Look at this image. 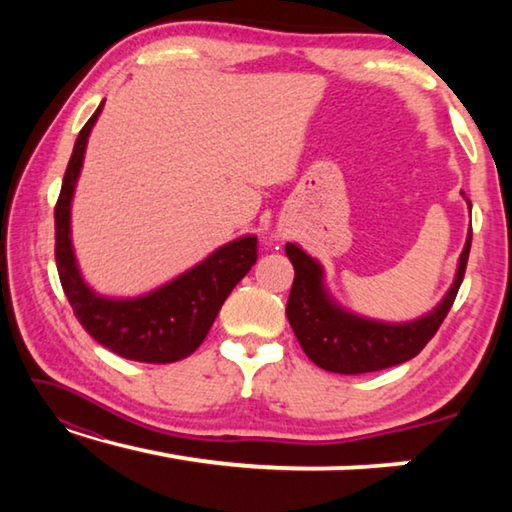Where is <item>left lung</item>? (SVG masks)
Listing matches in <instances>:
<instances>
[{
	"instance_id": "left-lung-1",
	"label": "left lung",
	"mask_w": 512,
	"mask_h": 512,
	"mask_svg": "<svg viewBox=\"0 0 512 512\" xmlns=\"http://www.w3.org/2000/svg\"><path fill=\"white\" fill-rule=\"evenodd\" d=\"M470 244L472 232L467 235L456 280L445 300L429 316L406 325L372 323V320L345 314L327 298L320 264L302 253L298 246L287 244V257L296 271L287 300V318L302 350L316 366L329 372H341V375L375 372L413 359L433 339L454 305L465 275L467 257H470Z\"/></svg>"
}]
</instances>
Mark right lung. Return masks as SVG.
I'll list each match as a JSON object with an SVG mask.
<instances>
[{
    "mask_svg": "<svg viewBox=\"0 0 512 512\" xmlns=\"http://www.w3.org/2000/svg\"><path fill=\"white\" fill-rule=\"evenodd\" d=\"M103 103L76 137L56 201V266L63 291L85 332L119 357L173 363L192 354L210 332L225 298L257 262V237L232 241L162 289L135 300H110L81 280L69 239V203L79 178L85 144Z\"/></svg>",
    "mask_w": 512,
    "mask_h": 512,
    "instance_id": "right-lung-1",
    "label": "right lung"
}]
</instances>
